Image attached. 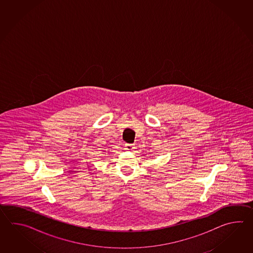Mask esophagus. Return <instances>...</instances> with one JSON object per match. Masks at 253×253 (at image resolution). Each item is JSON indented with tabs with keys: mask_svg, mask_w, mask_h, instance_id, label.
Returning <instances> with one entry per match:
<instances>
[{
	"mask_svg": "<svg viewBox=\"0 0 253 253\" xmlns=\"http://www.w3.org/2000/svg\"><path fill=\"white\" fill-rule=\"evenodd\" d=\"M125 148H126V150L132 151L134 149V146L133 144H126L125 145Z\"/></svg>",
	"mask_w": 253,
	"mask_h": 253,
	"instance_id": "esophagus-1",
	"label": "esophagus"
}]
</instances>
